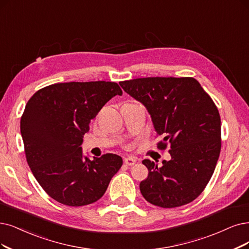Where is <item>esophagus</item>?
Returning <instances> with one entry per match:
<instances>
[{
  "label": "esophagus",
  "instance_id": "esophagus-1",
  "mask_svg": "<svg viewBox=\"0 0 249 249\" xmlns=\"http://www.w3.org/2000/svg\"><path fill=\"white\" fill-rule=\"evenodd\" d=\"M124 163L126 165H128V166H132V165H134L136 163V159H134L132 157H127L124 159Z\"/></svg>",
  "mask_w": 249,
  "mask_h": 249
}]
</instances>
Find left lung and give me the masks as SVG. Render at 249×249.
I'll list each match as a JSON object with an SVG mask.
<instances>
[{
  "label": "left lung",
  "instance_id": "left-lung-1",
  "mask_svg": "<svg viewBox=\"0 0 249 249\" xmlns=\"http://www.w3.org/2000/svg\"><path fill=\"white\" fill-rule=\"evenodd\" d=\"M146 107L155 130L169 144L171 160L162 166L142 161L149 170L140 189L151 204L173 208L195 200L213 177L219 157L220 117L213 100L192 77H149L119 83Z\"/></svg>",
  "mask_w": 249,
  "mask_h": 249
}]
</instances>
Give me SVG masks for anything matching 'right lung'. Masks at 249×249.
Returning <instances> with one entry per match:
<instances>
[{"mask_svg":"<svg viewBox=\"0 0 249 249\" xmlns=\"http://www.w3.org/2000/svg\"><path fill=\"white\" fill-rule=\"evenodd\" d=\"M122 90L115 82H69L46 86L30 98L20 120L27 164L44 191L69 206L104 196L123 160L83 157V135L107 101Z\"/></svg>","mask_w":249,"mask_h":249,"instance_id":"obj_1","label":"right lung"}]
</instances>
